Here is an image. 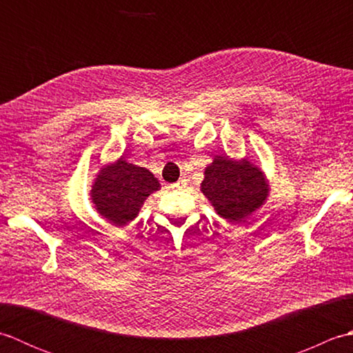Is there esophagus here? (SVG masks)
<instances>
[{
    "instance_id": "obj_1",
    "label": "esophagus",
    "mask_w": 353,
    "mask_h": 353,
    "mask_svg": "<svg viewBox=\"0 0 353 353\" xmlns=\"http://www.w3.org/2000/svg\"><path fill=\"white\" fill-rule=\"evenodd\" d=\"M185 186H186V181H185V179H181V181H179V182L172 183L171 188H172V190H183Z\"/></svg>"
}]
</instances>
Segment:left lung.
Returning a JSON list of instances; mask_svg holds the SVG:
<instances>
[{"label": "left lung", "mask_w": 353, "mask_h": 353, "mask_svg": "<svg viewBox=\"0 0 353 353\" xmlns=\"http://www.w3.org/2000/svg\"><path fill=\"white\" fill-rule=\"evenodd\" d=\"M201 192L211 201L215 212L229 223H243L264 205L268 183L264 172L249 159L234 161L215 156L205 170Z\"/></svg>", "instance_id": "left-lung-1"}]
</instances>
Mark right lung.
<instances>
[{
    "label": "right lung",
    "mask_w": 353,
    "mask_h": 353,
    "mask_svg": "<svg viewBox=\"0 0 353 353\" xmlns=\"http://www.w3.org/2000/svg\"><path fill=\"white\" fill-rule=\"evenodd\" d=\"M161 188L147 168L125 162L123 157L106 165L95 177L91 199L97 211L115 226L137 219L145 199Z\"/></svg>",
    "instance_id": "obj_1"
}]
</instances>
